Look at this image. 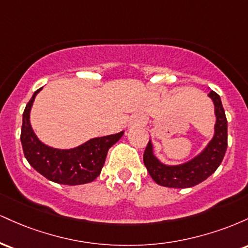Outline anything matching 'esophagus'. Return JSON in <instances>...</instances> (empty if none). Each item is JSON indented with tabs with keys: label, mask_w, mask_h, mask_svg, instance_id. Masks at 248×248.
Returning a JSON list of instances; mask_svg holds the SVG:
<instances>
[{
	"label": "esophagus",
	"mask_w": 248,
	"mask_h": 248,
	"mask_svg": "<svg viewBox=\"0 0 248 248\" xmlns=\"http://www.w3.org/2000/svg\"><path fill=\"white\" fill-rule=\"evenodd\" d=\"M129 124L132 127H140L143 124V118L141 115H134L132 119H130Z\"/></svg>",
	"instance_id": "obj_1"
}]
</instances>
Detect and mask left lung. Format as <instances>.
Masks as SVG:
<instances>
[{
	"label": "left lung",
	"instance_id": "8db88e82",
	"mask_svg": "<svg viewBox=\"0 0 248 248\" xmlns=\"http://www.w3.org/2000/svg\"><path fill=\"white\" fill-rule=\"evenodd\" d=\"M215 104V135L204 150L192 160L178 166H167L154 155L152 141L148 142L143 162L148 172L158 186L184 189L202 183L217 170L227 148V120L220 96L215 91L209 93Z\"/></svg>",
	"mask_w": 248,
	"mask_h": 248
}]
</instances>
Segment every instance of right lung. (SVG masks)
Returning a JSON list of instances; mask_svg holds the SVG:
<instances>
[{
  "label": "right lung",
  "mask_w": 248,
  "mask_h": 248,
  "mask_svg": "<svg viewBox=\"0 0 248 248\" xmlns=\"http://www.w3.org/2000/svg\"><path fill=\"white\" fill-rule=\"evenodd\" d=\"M25 106L21 142L27 161L36 171L55 183L79 186L90 183L100 175L108 149L124 135V132L113 135L91 139L72 149H57L39 141L30 124V110L37 93Z\"/></svg>",
  "instance_id": "obj_1"
}]
</instances>
